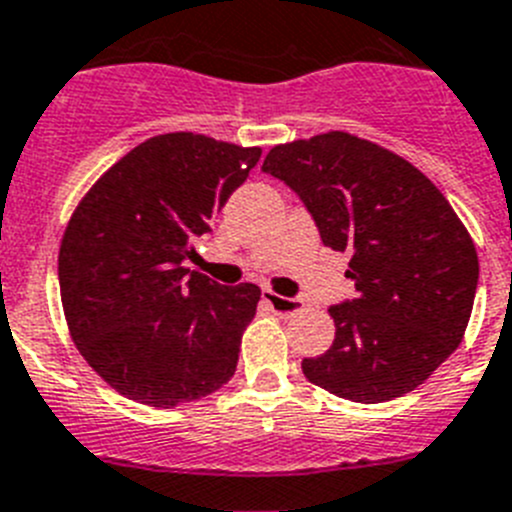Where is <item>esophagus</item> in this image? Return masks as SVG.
Returning a JSON list of instances; mask_svg holds the SVG:
<instances>
[{
  "label": "esophagus",
  "instance_id": "obj_1",
  "mask_svg": "<svg viewBox=\"0 0 512 512\" xmlns=\"http://www.w3.org/2000/svg\"><path fill=\"white\" fill-rule=\"evenodd\" d=\"M262 301H265L275 314H281V317H291V314L304 309V301L301 299H288V296H281V293L275 291H262Z\"/></svg>",
  "mask_w": 512,
  "mask_h": 512
}]
</instances>
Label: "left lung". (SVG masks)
Returning <instances> with one entry per match:
<instances>
[{"label":"left lung","instance_id":"obj_1","mask_svg":"<svg viewBox=\"0 0 512 512\" xmlns=\"http://www.w3.org/2000/svg\"><path fill=\"white\" fill-rule=\"evenodd\" d=\"M262 170L299 193L324 247L348 252L358 291L330 309L335 342L304 358L306 379L363 404L417 389L464 340L479 281L477 247L446 195L345 131L273 146Z\"/></svg>","mask_w":512,"mask_h":512}]
</instances>
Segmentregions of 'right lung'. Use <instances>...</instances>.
Wrapping results in <instances>:
<instances>
[{
  "instance_id": "1",
  "label": "right lung",
  "mask_w": 512,
  "mask_h": 512,
  "mask_svg": "<svg viewBox=\"0 0 512 512\" xmlns=\"http://www.w3.org/2000/svg\"><path fill=\"white\" fill-rule=\"evenodd\" d=\"M260 154L159 133L102 172L71 213L59 250L64 317L84 361L123 397L170 410L237 371L260 288L182 265Z\"/></svg>"
}]
</instances>
